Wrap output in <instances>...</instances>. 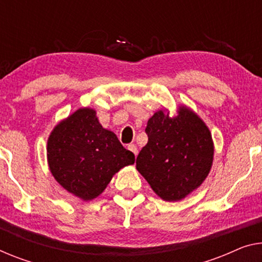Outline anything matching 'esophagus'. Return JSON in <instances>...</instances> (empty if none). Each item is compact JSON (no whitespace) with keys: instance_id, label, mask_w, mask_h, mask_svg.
<instances>
[{"instance_id":"1","label":"esophagus","mask_w":262,"mask_h":262,"mask_svg":"<svg viewBox=\"0 0 262 262\" xmlns=\"http://www.w3.org/2000/svg\"><path fill=\"white\" fill-rule=\"evenodd\" d=\"M128 149H129L133 154H134L135 156L138 155V148H136V146L135 144H133V143H130V144H128Z\"/></svg>"}]
</instances>
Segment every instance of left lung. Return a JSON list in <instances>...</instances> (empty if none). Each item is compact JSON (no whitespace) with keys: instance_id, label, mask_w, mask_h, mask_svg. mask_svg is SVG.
Masks as SVG:
<instances>
[{"instance_id":"left-lung-1","label":"left lung","mask_w":262,"mask_h":262,"mask_svg":"<svg viewBox=\"0 0 262 262\" xmlns=\"http://www.w3.org/2000/svg\"><path fill=\"white\" fill-rule=\"evenodd\" d=\"M146 134L136 169L160 198L179 201L204 182L214 148L209 129L196 114L186 107L175 118L159 111L148 120Z\"/></svg>"}]
</instances>
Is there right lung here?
Returning a JSON list of instances; mask_svg holds the SVG:
<instances>
[{"instance_id": "right-lung-1", "label": "right lung", "mask_w": 262, "mask_h": 262, "mask_svg": "<svg viewBox=\"0 0 262 262\" xmlns=\"http://www.w3.org/2000/svg\"><path fill=\"white\" fill-rule=\"evenodd\" d=\"M47 158L55 180L84 201L99 196L113 175L135 162L134 154L102 128L91 108L79 109L54 128Z\"/></svg>"}]
</instances>
